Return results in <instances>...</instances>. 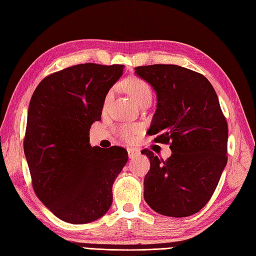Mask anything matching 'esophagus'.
Segmentation results:
<instances>
[{
  "instance_id": "1",
  "label": "esophagus",
  "mask_w": 256,
  "mask_h": 256,
  "mask_svg": "<svg viewBox=\"0 0 256 256\" xmlns=\"http://www.w3.org/2000/svg\"><path fill=\"white\" fill-rule=\"evenodd\" d=\"M128 158H133L136 156V155L140 154V152L138 151V150L132 148H128Z\"/></svg>"
}]
</instances>
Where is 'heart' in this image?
Segmentation results:
<instances>
[{
    "label": "heart",
    "instance_id": "1",
    "mask_svg": "<svg viewBox=\"0 0 256 256\" xmlns=\"http://www.w3.org/2000/svg\"><path fill=\"white\" fill-rule=\"evenodd\" d=\"M122 88L125 92H126L130 96L133 98V101L138 105L141 104L145 100H152V88L150 86L148 83H146L144 80L140 78H128L124 80L122 83ZM113 92L108 91L106 96H105V104H108L112 98ZM138 132V126H130V125H123L118 128V134L121 138L125 140H131L134 134Z\"/></svg>",
    "mask_w": 256,
    "mask_h": 256
}]
</instances>
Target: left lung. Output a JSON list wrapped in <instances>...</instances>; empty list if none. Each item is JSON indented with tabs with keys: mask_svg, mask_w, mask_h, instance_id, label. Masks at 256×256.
Segmentation results:
<instances>
[{
	"mask_svg": "<svg viewBox=\"0 0 256 256\" xmlns=\"http://www.w3.org/2000/svg\"><path fill=\"white\" fill-rule=\"evenodd\" d=\"M156 93L148 134L171 143L166 161L144 150L150 171L144 200L158 214L186 218L202 210L228 163V124L212 84L202 74L173 64L135 68Z\"/></svg>",
	"mask_w": 256,
	"mask_h": 256,
	"instance_id": "1",
	"label": "left lung"
}]
</instances>
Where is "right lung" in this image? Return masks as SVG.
<instances>
[{"label": "right lung", "mask_w": 256, "mask_h": 256, "mask_svg": "<svg viewBox=\"0 0 256 256\" xmlns=\"http://www.w3.org/2000/svg\"><path fill=\"white\" fill-rule=\"evenodd\" d=\"M123 65L85 63L45 78L28 105L24 153L35 194L55 216L72 224L102 218L126 150L90 145V128Z\"/></svg>", "instance_id": "right-lung-1"}]
</instances>
